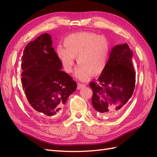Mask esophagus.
Segmentation results:
<instances>
[{"label":"esophagus","instance_id":"34e87169","mask_svg":"<svg viewBox=\"0 0 157 157\" xmlns=\"http://www.w3.org/2000/svg\"><path fill=\"white\" fill-rule=\"evenodd\" d=\"M86 86L85 84H83V83H78V90H80L83 88V87H84Z\"/></svg>","mask_w":157,"mask_h":157}]
</instances>
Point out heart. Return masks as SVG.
<instances>
[{
	"instance_id": "b5f03b06",
	"label": "heart",
	"mask_w": 157,
	"mask_h": 157,
	"mask_svg": "<svg viewBox=\"0 0 157 157\" xmlns=\"http://www.w3.org/2000/svg\"><path fill=\"white\" fill-rule=\"evenodd\" d=\"M64 47L58 45L56 55L64 71H73L75 57L79 63L74 75L82 82L89 80L92 75L102 73L109 59L110 43L104 36L91 32L76 33L64 39Z\"/></svg>"
}]
</instances>
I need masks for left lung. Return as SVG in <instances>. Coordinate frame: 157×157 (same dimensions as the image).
I'll use <instances>...</instances> for the list:
<instances>
[{"instance_id": "obj_1", "label": "left lung", "mask_w": 157, "mask_h": 157, "mask_svg": "<svg viewBox=\"0 0 157 157\" xmlns=\"http://www.w3.org/2000/svg\"><path fill=\"white\" fill-rule=\"evenodd\" d=\"M132 56L127 43L114 46L98 81L90 83L92 105L101 116L117 114L132 96L136 82Z\"/></svg>"}]
</instances>
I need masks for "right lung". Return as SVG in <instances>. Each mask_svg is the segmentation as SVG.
<instances>
[{
  "mask_svg": "<svg viewBox=\"0 0 157 157\" xmlns=\"http://www.w3.org/2000/svg\"><path fill=\"white\" fill-rule=\"evenodd\" d=\"M52 36L42 34L25 47L22 56L21 82L30 108L47 120L61 114L77 83L66 73L52 47Z\"/></svg>",
  "mask_w": 157,
  "mask_h": 157,
  "instance_id": "right-lung-1",
  "label": "right lung"
}]
</instances>
